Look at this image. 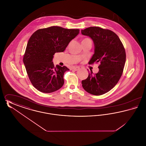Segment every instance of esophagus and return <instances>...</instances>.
Wrapping results in <instances>:
<instances>
[{"instance_id": "obj_1", "label": "esophagus", "mask_w": 146, "mask_h": 146, "mask_svg": "<svg viewBox=\"0 0 146 146\" xmlns=\"http://www.w3.org/2000/svg\"><path fill=\"white\" fill-rule=\"evenodd\" d=\"M72 69L74 70H76V71H77V70H78L80 69V67H73Z\"/></svg>"}]
</instances>
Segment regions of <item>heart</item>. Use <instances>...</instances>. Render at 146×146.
Masks as SVG:
<instances>
[{
  "label": "heart",
  "instance_id": "obj_1",
  "mask_svg": "<svg viewBox=\"0 0 146 146\" xmlns=\"http://www.w3.org/2000/svg\"><path fill=\"white\" fill-rule=\"evenodd\" d=\"M86 40H91L89 38H84L83 40H82V42H84V41H86Z\"/></svg>",
  "mask_w": 146,
  "mask_h": 146
}]
</instances>
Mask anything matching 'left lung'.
Masks as SVG:
<instances>
[{
  "label": "left lung",
  "mask_w": 146,
  "mask_h": 146,
  "mask_svg": "<svg viewBox=\"0 0 146 146\" xmlns=\"http://www.w3.org/2000/svg\"><path fill=\"white\" fill-rule=\"evenodd\" d=\"M82 34L90 36L95 45V53L89 63H99L98 72L82 81L84 89L99 96L112 89L123 74L126 52L119 36L110 29L90 27L82 30Z\"/></svg>",
  "instance_id": "left-lung-1"
}]
</instances>
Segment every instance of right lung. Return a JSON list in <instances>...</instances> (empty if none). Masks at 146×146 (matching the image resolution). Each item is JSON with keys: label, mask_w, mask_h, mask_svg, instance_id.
Returning <instances> with one entry per match:
<instances>
[{"label": "right lung", "mask_w": 146, "mask_h": 146, "mask_svg": "<svg viewBox=\"0 0 146 146\" xmlns=\"http://www.w3.org/2000/svg\"><path fill=\"white\" fill-rule=\"evenodd\" d=\"M79 33V29L51 26L39 29L31 35L23 61L31 83L38 90L51 93L62 86L64 73L70 70L66 66L55 67L53 55L64 51Z\"/></svg>", "instance_id": "add662e5"}]
</instances>
